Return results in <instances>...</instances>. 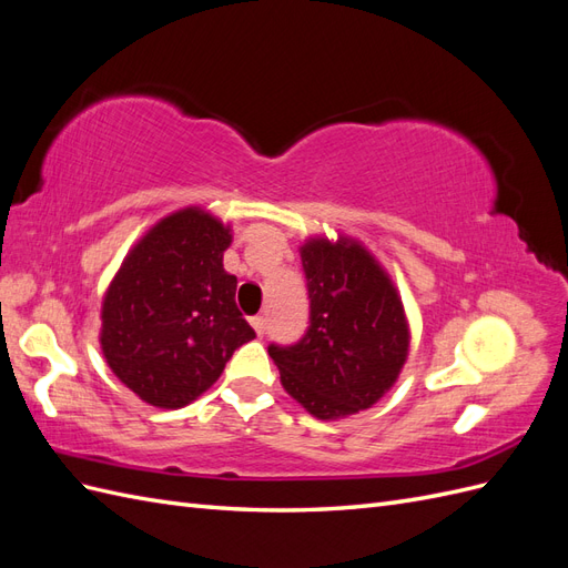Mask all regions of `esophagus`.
Listing matches in <instances>:
<instances>
[{
	"label": "esophagus",
	"instance_id": "obj_1",
	"mask_svg": "<svg viewBox=\"0 0 568 568\" xmlns=\"http://www.w3.org/2000/svg\"><path fill=\"white\" fill-rule=\"evenodd\" d=\"M251 324H253V329H255V334H257V336H263V334H265V326H267V320H265V317L257 315V317H253V320H251Z\"/></svg>",
	"mask_w": 568,
	"mask_h": 568
}]
</instances>
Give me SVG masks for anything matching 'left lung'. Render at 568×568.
<instances>
[{"instance_id":"obj_1","label":"left lung","mask_w":568,"mask_h":568,"mask_svg":"<svg viewBox=\"0 0 568 568\" xmlns=\"http://www.w3.org/2000/svg\"><path fill=\"white\" fill-rule=\"evenodd\" d=\"M311 326L294 346L270 343L282 386L317 419L372 407L407 359L409 326L384 267L355 239L301 246Z\"/></svg>"}]
</instances>
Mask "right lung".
I'll use <instances>...</instances> for the list:
<instances>
[{
  "mask_svg": "<svg viewBox=\"0 0 568 568\" xmlns=\"http://www.w3.org/2000/svg\"><path fill=\"white\" fill-rule=\"evenodd\" d=\"M230 225L203 209L156 222L125 255L101 305V351L153 407L178 409L209 390L232 353L255 338L222 267Z\"/></svg>",
  "mask_w": 568,
  "mask_h": 568,
  "instance_id": "right-lung-1",
  "label": "right lung"
}]
</instances>
